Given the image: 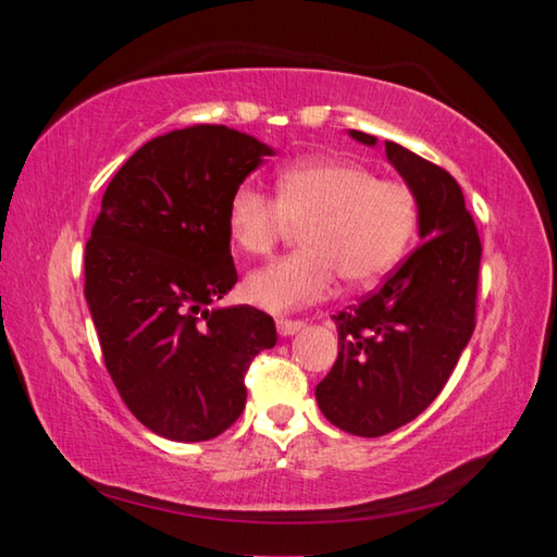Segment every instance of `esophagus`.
I'll return each mask as SVG.
<instances>
[{
    "label": "esophagus",
    "mask_w": 557,
    "mask_h": 557,
    "mask_svg": "<svg viewBox=\"0 0 557 557\" xmlns=\"http://www.w3.org/2000/svg\"><path fill=\"white\" fill-rule=\"evenodd\" d=\"M301 326H305V322H301V319H277V332H280L282 336L297 334Z\"/></svg>",
    "instance_id": "1"
}]
</instances>
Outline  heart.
Segmentation results:
<instances>
[{"instance_id": "obj_1", "label": "heart", "mask_w": 557, "mask_h": 557, "mask_svg": "<svg viewBox=\"0 0 557 557\" xmlns=\"http://www.w3.org/2000/svg\"><path fill=\"white\" fill-rule=\"evenodd\" d=\"M418 219L420 203L408 184L334 157L280 169L275 196L243 182L225 209L231 240L248 256H268L292 225H305V248L245 280V297L270 312L324 299L338 275L351 287L379 282L408 250Z\"/></svg>"}]
</instances>
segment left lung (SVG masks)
Returning <instances> with one entry per match:
<instances>
[{
  "instance_id": "1",
  "label": "left lung",
  "mask_w": 557,
  "mask_h": 557,
  "mask_svg": "<svg viewBox=\"0 0 557 557\" xmlns=\"http://www.w3.org/2000/svg\"><path fill=\"white\" fill-rule=\"evenodd\" d=\"M363 145L373 135L351 129ZM418 196L422 243L379 289L334 314L338 356L317 385L329 422L358 437L408 425L445 388L476 326L482 240L447 169L385 143Z\"/></svg>"
}]
</instances>
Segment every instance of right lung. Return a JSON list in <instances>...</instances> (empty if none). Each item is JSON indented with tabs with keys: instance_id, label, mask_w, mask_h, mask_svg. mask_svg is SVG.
<instances>
[{
	"instance_id": "obj_1",
	"label": "right lung",
	"mask_w": 557,
	"mask_h": 557,
	"mask_svg": "<svg viewBox=\"0 0 557 557\" xmlns=\"http://www.w3.org/2000/svg\"><path fill=\"white\" fill-rule=\"evenodd\" d=\"M272 149L223 125L149 139L112 176L86 243V299L122 403L157 435L206 442L245 408L277 342L260 309L213 305L238 282L225 209Z\"/></svg>"
}]
</instances>
